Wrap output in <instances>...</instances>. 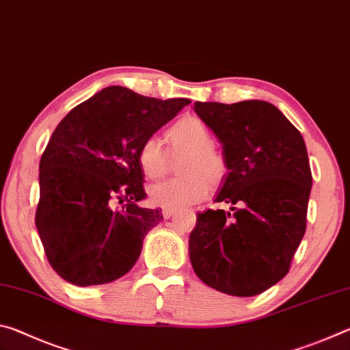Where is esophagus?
Segmentation results:
<instances>
[{"instance_id": "obj_1", "label": "esophagus", "mask_w": 350, "mask_h": 350, "mask_svg": "<svg viewBox=\"0 0 350 350\" xmlns=\"http://www.w3.org/2000/svg\"><path fill=\"white\" fill-rule=\"evenodd\" d=\"M162 215H163V217H165V219H170V217H173V216L176 215V210L163 208V210H162Z\"/></svg>"}]
</instances>
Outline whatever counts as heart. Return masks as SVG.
I'll return each mask as SVG.
<instances>
[{"instance_id": "b5f03b06", "label": "heart", "mask_w": 350, "mask_h": 350, "mask_svg": "<svg viewBox=\"0 0 350 350\" xmlns=\"http://www.w3.org/2000/svg\"><path fill=\"white\" fill-rule=\"evenodd\" d=\"M167 139L171 152L188 154L182 163L185 176L154 183L148 193L154 205L179 210L202 200L208 193V180H222L227 165L222 154L211 148V134L199 118L187 117L176 122L167 131ZM137 162L146 177L159 179L170 167V152L161 139L150 135L139 146Z\"/></svg>"}]
</instances>
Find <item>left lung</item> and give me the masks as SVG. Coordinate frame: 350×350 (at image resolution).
<instances>
[{
	"instance_id": "left-lung-1",
	"label": "left lung",
	"mask_w": 350,
	"mask_h": 350,
	"mask_svg": "<svg viewBox=\"0 0 350 350\" xmlns=\"http://www.w3.org/2000/svg\"><path fill=\"white\" fill-rule=\"evenodd\" d=\"M222 145L225 176L216 202L198 213L189 260L199 280L232 296H254L288 273L306 233L312 173L301 133L262 100L196 102Z\"/></svg>"
}]
</instances>
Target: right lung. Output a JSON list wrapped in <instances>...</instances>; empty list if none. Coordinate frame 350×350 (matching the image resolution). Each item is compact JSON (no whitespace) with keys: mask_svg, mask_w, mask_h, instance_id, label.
I'll use <instances>...</instances> for the list:
<instances>
[{"mask_svg":"<svg viewBox=\"0 0 350 350\" xmlns=\"http://www.w3.org/2000/svg\"><path fill=\"white\" fill-rule=\"evenodd\" d=\"M189 103L109 86L58 123L40 161L35 225L64 281L100 286L133 269L146 233L163 219L139 205L146 193L137 150Z\"/></svg>","mask_w":350,"mask_h":350,"instance_id":"add662e5","label":"right lung"}]
</instances>
